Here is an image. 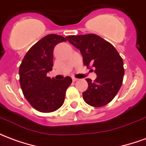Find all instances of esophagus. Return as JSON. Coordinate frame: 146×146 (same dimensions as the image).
Here are the masks:
<instances>
[{"instance_id":"34e87169","label":"esophagus","mask_w":146,"mask_h":146,"mask_svg":"<svg viewBox=\"0 0 146 146\" xmlns=\"http://www.w3.org/2000/svg\"><path fill=\"white\" fill-rule=\"evenodd\" d=\"M72 79H73V81H76V80H78L77 78H76V77H73Z\"/></svg>"}]
</instances>
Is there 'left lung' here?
<instances>
[{
  "mask_svg": "<svg viewBox=\"0 0 146 146\" xmlns=\"http://www.w3.org/2000/svg\"><path fill=\"white\" fill-rule=\"evenodd\" d=\"M83 56L84 65L94 67L97 78H87L88 88L83 93L87 104L94 107L104 106L115 98L122 85L124 68L118 51L110 42L96 34L70 35L66 37Z\"/></svg>",
  "mask_w": 146,
  "mask_h": 146,
  "instance_id": "1",
  "label": "left lung"
}]
</instances>
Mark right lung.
<instances>
[{
  "instance_id": "right-lung-1",
  "label": "right lung",
  "mask_w": 146,
  "mask_h": 146,
  "mask_svg": "<svg viewBox=\"0 0 146 146\" xmlns=\"http://www.w3.org/2000/svg\"><path fill=\"white\" fill-rule=\"evenodd\" d=\"M63 41L66 40L60 35L45 36L27 51L19 66V83L23 95L32 107L41 113L59 109L72 83L70 76L62 80L47 76L52 70L54 46Z\"/></svg>"
}]
</instances>
